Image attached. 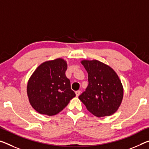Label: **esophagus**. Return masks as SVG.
I'll list each match as a JSON object with an SVG mask.
<instances>
[{"instance_id":"34e87169","label":"esophagus","mask_w":149,"mask_h":149,"mask_svg":"<svg viewBox=\"0 0 149 149\" xmlns=\"http://www.w3.org/2000/svg\"><path fill=\"white\" fill-rule=\"evenodd\" d=\"M80 93H81V91H80L79 90L76 91H75V95H76L77 97H78L80 95Z\"/></svg>"}]
</instances>
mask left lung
<instances>
[{
	"mask_svg": "<svg viewBox=\"0 0 149 149\" xmlns=\"http://www.w3.org/2000/svg\"><path fill=\"white\" fill-rule=\"evenodd\" d=\"M81 63L88 74V86L79 99L96 117L113 115L123 97V88L117 74L98 60H83Z\"/></svg>",
	"mask_w": 149,
	"mask_h": 149,
	"instance_id": "1",
	"label": "left lung"
}]
</instances>
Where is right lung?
I'll return each mask as SVG.
<instances>
[{"instance_id":"1","label":"right lung","mask_w":149,"mask_h":149,"mask_svg":"<svg viewBox=\"0 0 149 149\" xmlns=\"http://www.w3.org/2000/svg\"><path fill=\"white\" fill-rule=\"evenodd\" d=\"M68 65L58 58L42 63L29 79L27 94L32 107L40 114L52 116L62 111L75 94L65 76Z\"/></svg>"}]
</instances>
